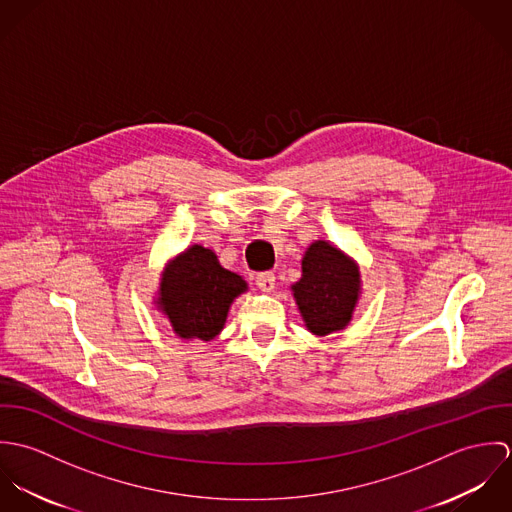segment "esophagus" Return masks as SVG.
Returning <instances> with one entry per match:
<instances>
[{"label":"esophagus","mask_w":512,"mask_h":512,"mask_svg":"<svg viewBox=\"0 0 512 512\" xmlns=\"http://www.w3.org/2000/svg\"><path fill=\"white\" fill-rule=\"evenodd\" d=\"M256 286L262 290V292H272L274 286H276V276L272 272H260L256 276Z\"/></svg>","instance_id":"1"}]
</instances>
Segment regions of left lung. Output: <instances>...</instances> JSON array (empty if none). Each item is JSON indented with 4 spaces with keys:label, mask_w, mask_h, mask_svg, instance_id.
Masks as SVG:
<instances>
[{
    "label": "left lung",
    "mask_w": 512,
    "mask_h": 512,
    "mask_svg": "<svg viewBox=\"0 0 512 512\" xmlns=\"http://www.w3.org/2000/svg\"><path fill=\"white\" fill-rule=\"evenodd\" d=\"M301 280L293 297L307 329L329 335L343 329L359 299L361 274L353 260L325 240L313 242L301 260Z\"/></svg>",
    "instance_id": "1"
}]
</instances>
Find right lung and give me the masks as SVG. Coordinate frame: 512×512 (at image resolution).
I'll use <instances>...</instances> for the list:
<instances>
[{
  "label": "right lung",
  "mask_w": 512,
  "mask_h": 512,
  "mask_svg": "<svg viewBox=\"0 0 512 512\" xmlns=\"http://www.w3.org/2000/svg\"><path fill=\"white\" fill-rule=\"evenodd\" d=\"M246 282L224 270L213 250L199 244L177 256L161 278L159 307L183 339H215L228 307Z\"/></svg>",
  "instance_id": "add662e5"
}]
</instances>
